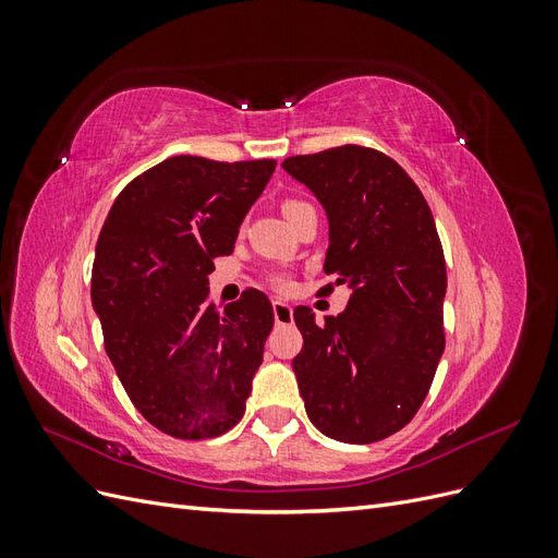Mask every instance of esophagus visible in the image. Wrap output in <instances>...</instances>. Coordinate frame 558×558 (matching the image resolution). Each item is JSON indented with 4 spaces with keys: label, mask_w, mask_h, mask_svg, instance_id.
<instances>
[{
    "label": "esophagus",
    "mask_w": 558,
    "mask_h": 558,
    "mask_svg": "<svg viewBox=\"0 0 558 558\" xmlns=\"http://www.w3.org/2000/svg\"><path fill=\"white\" fill-rule=\"evenodd\" d=\"M272 312H275V320H277L279 326L289 324V320L293 318V310H291V305H286V302H281V300L272 302Z\"/></svg>",
    "instance_id": "1"
}]
</instances>
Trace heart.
<instances>
[{
  "instance_id": "obj_1",
  "label": "heart",
  "mask_w": 558,
  "mask_h": 558,
  "mask_svg": "<svg viewBox=\"0 0 558 558\" xmlns=\"http://www.w3.org/2000/svg\"><path fill=\"white\" fill-rule=\"evenodd\" d=\"M302 205H305V202H300V199H286V202H283V214H291L293 209H298V207H302ZM272 286H275V289H279V291H289V289H291V279L283 277V275H275V277H272Z\"/></svg>"
}]
</instances>
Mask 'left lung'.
<instances>
[{
  "label": "left lung",
  "instance_id": "8db88e82",
  "mask_svg": "<svg viewBox=\"0 0 558 558\" xmlns=\"http://www.w3.org/2000/svg\"><path fill=\"white\" fill-rule=\"evenodd\" d=\"M328 214L324 269L347 283V310L316 326L293 312V359L312 424L332 440L369 445L408 426L445 351L447 267L426 197L381 150L356 144L283 160ZM332 291V283L326 286Z\"/></svg>",
  "mask_w": 558,
  "mask_h": 558
}]
</instances>
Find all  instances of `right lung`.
Wrapping results in <instances>:
<instances>
[{
	"instance_id": "right-lung-1",
	"label": "right lung",
	"mask_w": 558,
	"mask_h": 558,
	"mask_svg": "<svg viewBox=\"0 0 558 558\" xmlns=\"http://www.w3.org/2000/svg\"><path fill=\"white\" fill-rule=\"evenodd\" d=\"M275 167L167 158L125 185L99 232L90 295L107 356L140 414L179 440L244 416L275 312L256 289L218 310L207 286Z\"/></svg>"
}]
</instances>
